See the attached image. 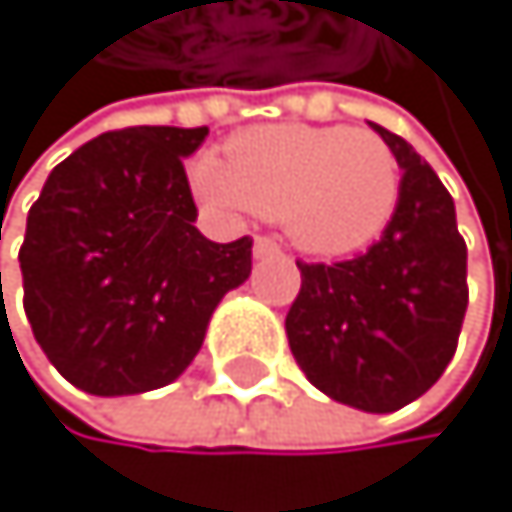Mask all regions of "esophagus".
<instances>
[{
  "instance_id": "34e87169",
  "label": "esophagus",
  "mask_w": 512,
  "mask_h": 512,
  "mask_svg": "<svg viewBox=\"0 0 512 512\" xmlns=\"http://www.w3.org/2000/svg\"><path fill=\"white\" fill-rule=\"evenodd\" d=\"M278 253H281V246H278L272 237H256V240H253V256H256V259L278 256Z\"/></svg>"
}]
</instances>
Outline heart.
I'll use <instances>...</instances> for the list:
<instances>
[{
	"label": "heart",
	"instance_id": "heart-1",
	"mask_svg": "<svg viewBox=\"0 0 512 512\" xmlns=\"http://www.w3.org/2000/svg\"><path fill=\"white\" fill-rule=\"evenodd\" d=\"M196 193L215 208H250L281 221L313 256H345L373 243L399 205V161L373 129L256 126L202 158Z\"/></svg>",
	"mask_w": 512,
	"mask_h": 512
}]
</instances>
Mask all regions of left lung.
<instances>
[{
  "instance_id": "1",
  "label": "left lung",
  "mask_w": 512,
  "mask_h": 512,
  "mask_svg": "<svg viewBox=\"0 0 512 512\" xmlns=\"http://www.w3.org/2000/svg\"><path fill=\"white\" fill-rule=\"evenodd\" d=\"M402 167L383 237L345 262H297L300 291L285 319L307 380L361 412H399L453 361L469 307L465 240L446 186L402 135L370 123Z\"/></svg>"
}]
</instances>
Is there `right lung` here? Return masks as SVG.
Instances as JSON below:
<instances>
[{
	"label": "right lung",
	"instance_id": "obj_1",
	"mask_svg": "<svg viewBox=\"0 0 512 512\" xmlns=\"http://www.w3.org/2000/svg\"><path fill=\"white\" fill-rule=\"evenodd\" d=\"M208 129L104 132L56 164L27 212L24 313L50 364L91 396L173 383L221 297L253 269V240L199 234L183 158ZM2 278V275H0Z\"/></svg>",
	"mask_w": 512,
	"mask_h": 512
}]
</instances>
